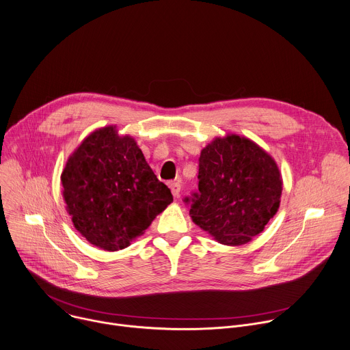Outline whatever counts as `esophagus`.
Returning <instances> with one entry per match:
<instances>
[{"label":"esophagus","mask_w":350,"mask_h":350,"mask_svg":"<svg viewBox=\"0 0 350 350\" xmlns=\"http://www.w3.org/2000/svg\"><path fill=\"white\" fill-rule=\"evenodd\" d=\"M169 187L172 189V193L174 198L180 196V191H181V180H174L169 183Z\"/></svg>","instance_id":"esophagus-1"}]
</instances>
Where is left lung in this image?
I'll list each match as a JSON object with an SVG mask.
<instances>
[{"label":"left lung","instance_id":"obj_1","mask_svg":"<svg viewBox=\"0 0 350 350\" xmlns=\"http://www.w3.org/2000/svg\"><path fill=\"white\" fill-rule=\"evenodd\" d=\"M199 184L192 193V221L218 243L242 246L278 213L283 180L276 161L253 140L215 137L199 158Z\"/></svg>","mask_w":350,"mask_h":350}]
</instances>
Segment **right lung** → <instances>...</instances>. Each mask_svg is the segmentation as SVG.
Here are the masks:
<instances>
[{"instance_id":"right-lung-1","label":"right lung","mask_w":350,"mask_h":350,"mask_svg":"<svg viewBox=\"0 0 350 350\" xmlns=\"http://www.w3.org/2000/svg\"><path fill=\"white\" fill-rule=\"evenodd\" d=\"M60 178L75 229L107 252L128 247L173 202L136 140L121 136L113 125L85 137Z\"/></svg>"}]
</instances>
